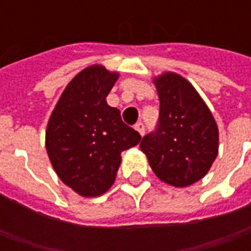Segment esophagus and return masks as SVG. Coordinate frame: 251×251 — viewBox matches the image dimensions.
Wrapping results in <instances>:
<instances>
[{"mask_svg": "<svg viewBox=\"0 0 251 251\" xmlns=\"http://www.w3.org/2000/svg\"><path fill=\"white\" fill-rule=\"evenodd\" d=\"M136 130L140 133V136H144V133H145V126H144V124H141V122H138L136 125Z\"/></svg>", "mask_w": 251, "mask_h": 251, "instance_id": "1", "label": "esophagus"}]
</instances>
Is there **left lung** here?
<instances>
[{"instance_id": "left-lung-1", "label": "left lung", "mask_w": 251, "mask_h": 251, "mask_svg": "<svg viewBox=\"0 0 251 251\" xmlns=\"http://www.w3.org/2000/svg\"><path fill=\"white\" fill-rule=\"evenodd\" d=\"M160 99L157 130L140 148L163 183L184 188L203 179L215 161L219 130L196 88L176 72L153 77Z\"/></svg>"}]
</instances>
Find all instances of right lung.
<instances>
[{
  "mask_svg": "<svg viewBox=\"0 0 251 251\" xmlns=\"http://www.w3.org/2000/svg\"><path fill=\"white\" fill-rule=\"evenodd\" d=\"M120 77L102 64L86 67L66 86L48 120L46 149L63 183L83 198H95L114 184L121 153L141 136L121 120L106 97Z\"/></svg>",
  "mask_w": 251,
  "mask_h": 251,
  "instance_id": "right-lung-1",
  "label": "right lung"
}]
</instances>
